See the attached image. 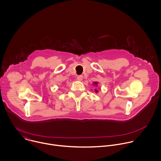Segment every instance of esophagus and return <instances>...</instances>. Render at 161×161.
<instances>
[{
	"instance_id": "34e87169",
	"label": "esophagus",
	"mask_w": 161,
	"mask_h": 161,
	"mask_svg": "<svg viewBox=\"0 0 161 161\" xmlns=\"http://www.w3.org/2000/svg\"><path fill=\"white\" fill-rule=\"evenodd\" d=\"M82 79H83V76H82V75H79L77 76V80H78L80 81V80H82Z\"/></svg>"
}]
</instances>
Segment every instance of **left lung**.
Returning <instances> with one entry per match:
<instances>
[{"label":"left lung","instance_id":"left-lung-1","mask_svg":"<svg viewBox=\"0 0 161 161\" xmlns=\"http://www.w3.org/2000/svg\"><path fill=\"white\" fill-rule=\"evenodd\" d=\"M94 84H95V85H96V86H97V82H94ZM97 91H97V89H95V92H97Z\"/></svg>","mask_w":161,"mask_h":161}]
</instances>
